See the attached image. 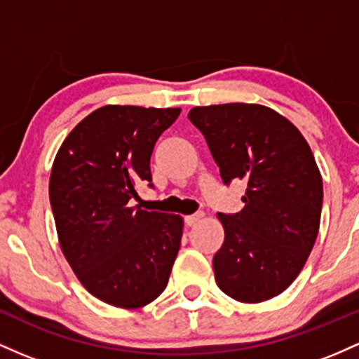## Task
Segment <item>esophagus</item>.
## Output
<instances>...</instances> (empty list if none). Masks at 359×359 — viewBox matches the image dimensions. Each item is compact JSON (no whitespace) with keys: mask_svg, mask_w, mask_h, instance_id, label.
I'll return each mask as SVG.
<instances>
[{"mask_svg":"<svg viewBox=\"0 0 359 359\" xmlns=\"http://www.w3.org/2000/svg\"><path fill=\"white\" fill-rule=\"evenodd\" d=\"M201 219H203V213L196 212V213H193V215H187V217H184V224L190 225V227H191V225H195L196 222H200Z\"/></svg>","mask_w":359,"mask_h":359,"instance_id":"obj_1","label":"esophagus"}]
</instances>
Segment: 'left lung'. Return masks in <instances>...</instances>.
<instances>
[{"label": "left lung", "mask_w": 359, "mask_h": 359, "mask_svg": "<svg viewBox=\"0 0 359 359\" xmlns=\"http://www.w3.org/2000/svg\"><path fill=\"white\" fill-rule=\"evenodd\" d=\"M188 118L224 183L248 184L243 210L217 213L225 231L213 256L217 285L244 304L273 299L299 276L319 233L322 178L307 140L263 104L196 107Z\"/></svg>", "instance_id": "obj_1"}]
</instances>
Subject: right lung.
Here are the masks:
<instances>
[{
  "mask_svg": "<svg viewBox=\"0 0 359 359\" xmlns=\"http://www.w3.org/2000/svg\"><path fill=\"white\" fill-rule=\"evenodd\" d=\"M180 111L107 104L72 128L54 159L49 198L60 249L83 287L114 307L158 299L180 251V215L130 207L137 184L152 188V151Z\"/></svg>",
  "mask_w": 359,
  "mask_h": 359,
  "instance_id": "obj_1",
  "label": "right lung"
}]
</instances>
